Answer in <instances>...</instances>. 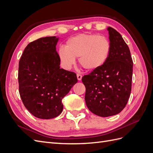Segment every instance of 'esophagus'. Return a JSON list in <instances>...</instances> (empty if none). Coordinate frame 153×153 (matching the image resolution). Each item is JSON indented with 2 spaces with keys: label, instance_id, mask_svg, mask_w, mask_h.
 <instances>
[{
  "label": "esophagus",
  "instance_id": "obj_1",
  "mask_svg": "<svg viewBox=\"0 0 153 153\" xmlns=\"http://www.w3.org/2000/svg\"><path fill=\"white\" fill-rule=\"evenodd\" d=\"M76 76H77V78H78V80H82V75H80V74H77L76 75Z\"/></svg>",
  "mask_w": 153,
  "mask_h": 153
}]
</instances>
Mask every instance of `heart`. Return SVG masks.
<instances>
[{
	"label": "heart",
	"mask_w": 153,
	"mask_h": 153,
	"mask_svg": "<svg viewBox=\"0 0 153 153\" xmlns=\"http://www.w3.org/2000/svg\"><path fill=\"white\" fill-rule=\"evenodd\" d=\"M107 38L94 34H82L69 38L64 48L58 50V56L63 67L70 69L78 57V62L85 69L94 71L103 67L111 52Z\"/></svg>",
	"instance_id": "heart-1"
}]
</instances>
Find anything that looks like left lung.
<instances>
[{"label":"left lung","mask_w":153,"mask_h":153,"mask_svg":"<svg viewBox=\"0 0 153 153\" xmlns=\"http://www.w3.org/2000/svg\"><path fill=\"white\" fill-rule=\"evenodd\" d=\"M111 52L100 69L82 78L85 87V100L89 110L100 117L120 113L126 106L131 90L133 60L121 35L108 27Z\"/></svg>","instance_id":"obj_1"}]
</instances>
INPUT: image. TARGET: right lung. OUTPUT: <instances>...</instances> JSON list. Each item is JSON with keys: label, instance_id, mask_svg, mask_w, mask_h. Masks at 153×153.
Returning a JSON list of instances; mask_svg holds the SVG:
<instances>
[{"label": "right lung", "instance_id": "right-lung-1", "mask_svg": "<svg viewBox=\"0 0 153 153\" xmlns=\"http://www.w3.org/2000/svg\"><path fill=\"white\" fill-rule=\"evenodd\" d=\"M59 38H41L27 46L19 61V92L34 116L50 119L62 112V99L78 82L76 73L60 68Z\"/></svg>", "mask_w": 153, "mask_h": 153}]
</instances>
